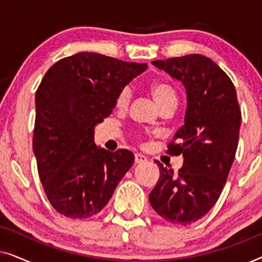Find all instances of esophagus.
<instances>
[{
    "label": "esophagus",
    "mask_w": 262,
    "mask_h": 262,
    "mask_svg": "<svg viewBox=\"0 0 262 262\" xmlns=\"http://www.w3.org/2000/svg\"><path fill=\"white\" fill-rule=\"evenodd\" d=\"M148 159L144 155H142V154H136L135 155V162L137 164H142V163H145Z\"/></svg>",
    "instance_id": "obj_1"
}]
</instances>
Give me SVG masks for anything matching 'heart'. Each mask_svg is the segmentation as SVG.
Instances as JSON below:
<instances>
[{
  "label": "heart",
  "instance_id": "1",
  "mask_svg": "<svg viewBox=\"0 0 262 262\" xmlns=\"http://www.w3.org/2000/svg\"><path fill=\"white\" fill-rule=\"evenodd\" d=\"M150 93H151L157 105L160 106V108H163L166 106H177L178 101V95L175 88L170 83H168L166 81H155L150 84ZM131 88L130 87H124L120 89V92L118 93L117 100H116V106L118 108L124 110L126 108L130 103L131 100Z\"/></svg>",
  "mask_w": 262,
  "mask_h": 262
}]
</instances>
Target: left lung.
I'll list each match as a JSON object with an SVG mask.
<instances>
[{
	"instance_id": "obj_1",
	"label": "left lung",
	"mask_w": 262,
	"mask_h": 262,
	"mask_svg": "<svg viewBox=\"0 0 262 262\" xmlns=\"http://www.w3.org/2000/svg\"><path fill=\"white\" fill-rule=\"evenodd\" d=\"M151 63L182 82L187 108L184 126L167 151L182 155L184 164L174 174L157 162L160 179L149 200L169 223L189 225L220 198L237 149L241 111L231 80L207 57L188 55Z\"/></svg>"
}]
</instances>
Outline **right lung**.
Returning <instances> with one entry per match:
<instances>
[{"label": "right lung", "instance_id": "add662e5", "mask_svg": "<svg viewBox=\"0 0 262 262\" xmlns=\"http://www.w3.org/2000/svg\"><path fill=\"white\" fill-rule=\"evenodd\" d=\"M146 68L80 52L45 74L35 93L33 152L48 199L60 214L87 218L100 212L134 164L128 150L96 145L94 127L112 113L120 89Z\"/></svg>", "mask_w": 262, "mask_h": 262}]
</instances>
